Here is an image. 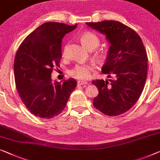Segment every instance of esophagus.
Instances as JSON below:
<instances>
[{"label": "esophagus", "mask_w": 160, "mask_h": 160, "mask_svg": "<svg viewBox=\"0 0 160 160\" xmlns=\"http://www.w3.org/2000/svg\"><path fill=\"white\" fill-rule=\"evenodd\" d=\"M87 84V82H79V81H78L77 87H80V86H82V85H86Z\"/></svg>", "instance_id": "obj_1"}]
</instances>
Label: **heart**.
<instances>
[{"instance_id": "obj_1", "label": "heart", "mask_w": 160, "mask_h": 160, "mask_svg": "<svg viewBox=\"0 0 160 160\" xmlns=\"http://www.w3.org/2000/svg\"><path fill=\"white\" fill-rule=\"evenodd\" d=\"M80 41L88 50H94L100 44V40L95 33L92 32L87 31L83 32L79 37ZM67 45L64 48L63 54L66 53ZM97 58L102 60L107 55V52L105 50H97L94 53ZM94 70V67L90 64H77L72 69L69 71V74L72 77L77 78L81 81H86L89 79L91 76V73Z\"/></svg>"}]
</instances>
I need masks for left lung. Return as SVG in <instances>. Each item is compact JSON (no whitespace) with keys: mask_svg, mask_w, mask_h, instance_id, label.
<instances>
[{"mask_svg":"<svg viewBox=\"0 0 160 160\" xmlns=\"http://www.w3.org/2000/svg\"><path fill=\"white\" fill-rule=\"evenodd\" d=\"M105 34L110 44L102 71L114 79L92 81L99 90L93 105L109 116H116L133 107L142 94L147 75L148 58L139 35L117 21L87 22Z\"/></svg>","mask_w":160,"mask_h":160,"instance_id":"8db88e82","label":"left lung"}]
</instances>
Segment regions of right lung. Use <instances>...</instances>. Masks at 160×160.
I'll return each mask as SVG.
<instances>
[{
  "instance_id": "right-lung-1",
  "label": "right lung",
  "mask_w": 160,
  "mask_h": 160,
  "mask_svg": "<svg viewBox=\"0 0 160 160\" xmlns=\"http://www.w3.org/2000/svg\"><path fill=\"white\" fill-rule=\"evenodd\" d=\"M76 26L44 23L24 39L16 54L13 71L18 95L29 112L40 118L59 115L77 84L71 78L54 83L51 78L53 67L59 66L62 58V39Z\"/></svg>"
}]
</instances>
